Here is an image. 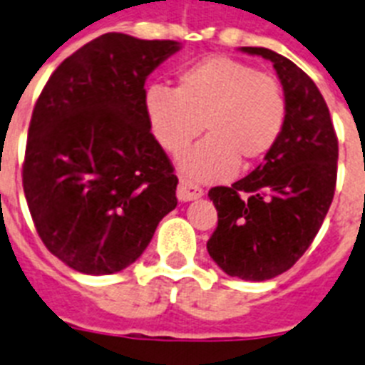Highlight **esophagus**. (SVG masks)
Masks as SVG:
<instances>
[{
  "label": "esophagus",
  "instance_id": "1",
  "mask_svg": "<svg viewBox=\"0 0 365 365\" xmlns=\"http://www.w3.org/2000/svg\"><path fill=\"white\" fill-rule=\"evenodd\" d=\"M202 197V190L199 186L192 185L188 180H180L179 186H177V199L182 202L195 201V199Z\"/></svg>",
  "mask_w": 365,
  "mask_h": 365
}]
</instances>
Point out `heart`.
<instances>
[{
	"mask_svg": "<svg viewBox=\"0 0 365 365\" xmlns=\"http://www.w3.org/2000/svg\"><path fill=\"white\" fill-rule=\"evenodd\" d=\"M144 113L155 140L180 155L205 125L210 135L180 159L192 180H219L265 159L282 138L287 100L272 74L228 56H208L177 74L175 89L153 86Z\"/></svg>",
	"mask_w": 365,
	"mask_h": 365,
	"instance_id": "obj_1",
	"label": "heart"
}]
</instances>
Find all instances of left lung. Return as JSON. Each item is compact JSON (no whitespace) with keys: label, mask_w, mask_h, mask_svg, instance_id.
Listing matches in <instances>:
<instances>
[{"label":"left lung","mask_w":365,"mask_h":365,"mask_svg":"<svg viewBox=\"0 0 365 365\" xmlns=\"http://www.w3.org/2000/svg\"><path fill=\"white\" fill-rule=\"evenodd\" d=\"M241 51L272 62L287 120L279 143L254 172L208 192L217 228L206 248L232 278L265 282L291 269L320 230L334 197L338 138L324 96L296 63L265 47Z\"/></svg>","instance_id":"8db88e82"}]
</instances>
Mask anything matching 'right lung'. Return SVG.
Returning <instances> with one entry per match:
<instances>
[{
  "instance_id": "obj_1",
  "label": "right lung",
  "mask_w": 365,
  "mask_h": 365,
  "mask_svg": "<svg viewBox=\"0 0 365 365\" xmlns=\"http://www.w3.org/2000/svg\"><path fill=\"white\" fill-rule=\"evenodd\" d=\"M173 40L108 32L51 74L32 111L24 192L43 245L91 276L140 257L177 206L179 179L144 113V83Z\"/></svg>"
}]
</instances>
